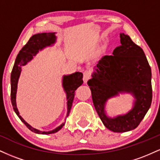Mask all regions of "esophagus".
Wrapping results in <instances>:
<instances>
[{
    "instance_id": "obj_1",
    "label": "esophagus",
    "mask_w": 160,
    "mask_h": 160,
    "mask_svg": "<svg viewBox=\"0 0 160 160\" xmlns=\"http://www.w3.org/2000/svg\"><path fill=\"white\" fill-rule=\"evenodd\" d=\"M90 77H91L90 71H86L85 72L83 73V82H84V83H87L88 80H89Z\"/></svg>"
}]
</instances>
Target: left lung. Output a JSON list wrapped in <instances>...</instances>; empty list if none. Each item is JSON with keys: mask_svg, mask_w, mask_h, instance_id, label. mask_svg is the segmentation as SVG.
Returning <instances> with one entry per match:
<instances>
[{"mask_svg": "<svg viewBox=\"0 0 160 160\" xmlns=\"http://www.w3.org/2000/svg\"><path fill=\"white\" fill-rule=\"evenodd\" d=\"M120 37L121 45L113 50V56L99 60L88 81L95 110L104 126L113 132L138 127L152 102L151 69L144 51L127 34L120 33ZM124 93L134 98L132 109L109 117L105 110L107 101Z\"/></svg>", "mask_w": 160, "mask_h": 160, "instance_id": "8db88e82", "label": "left lung"}]
</instances>
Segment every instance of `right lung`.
Returning a JSON list of instances; mask_svg holds the SVG:
<instances>
[{"label": "right lung", "instance_id": "1", "mask_svg": "<svg viewBox=\"0 0 160 160\" xmlns=\"http://www.w3.org/2000/svg\"><path fill=\"white\" fill-rule=\"evenodd\" d=\"M57 38L56 33H38L34 34L29 39L28 43L22 47V49L19 51L16 58L15 63L12 68V73H11L10 84H11V102H12V108L16 115L24 122V124L27 126L31 131L37 134L41 135H49L57 132L63 127L65 122L58 126L54 129L51 131L44 132L40 131L39 129L32 127L30 126L22 117L19 115V110L16 106V92H17L18 82L22 72V67L27 65L28 62H31L34 56L39 52V51L43 50L46 47H52L56 43ZM82 74L81 72H75L74 74L64 75L62 78V87L66 94L67 98V116L69 115L71 108L72 107L73 100L74 98V92L82 84Z\"/></svg>", "mask_w": 160, "mask_h": 160}]
</instances>
